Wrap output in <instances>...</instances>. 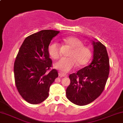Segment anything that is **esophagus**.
I'll return each instance as SVG.
<instances>
[{"label":"esophagus","instance_id":"esophagus-1","mask_svg":"<svg viewBox=\"0 0 123 123\" xmlns=\"http://www.w3.org/2000/svg\"><path fill=\"white\" fill-rule=\"evenodd\" d=\"M59 76L60 77V78H66V77H68L67 74L62 73V72H60V73H59Z\"/></svg>","mask_w":123,"mask_h":123}]
</instances>
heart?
Wrapping results in <instances>:
<instances>
[{
  "instance_id": "obj_1",
  "label": "heart",
  "mask_w": 123,
  "mask_h": 123,
  "mask_svg": "<svg viewBox=\"0 0 123 123\" xmlns=\"http://www.w3.org/2000/svg\"><path fill=\"white\" fill-rule=\"evenodd\" d=\"M63 41L72 48L68 58L63 57L56 63V68L63 72H68L78 66H84L88 63L92 57V52L88 47L83 45V42L78 37H68ZM48 53L53 59H57L60 56V47L58 43L52 42L48 48Z\"/></svg>"
}]
</instances>
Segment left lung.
Listing matches in <instances>:
<instances>
[{
	"label": "left lung",
	"mask_w": 123,
	"mask_h": 123,
	"mask_svg": "<svg viewBox=\"0 0 123 123\" xmlns=\"http://www.w3.org/2000/svg\"><path fill=\"white\" fill-rule=\"evenodd\" d=\"M93 60L89 66L71 74L66 96L72 103L82 106L96 99L103 91L110 72V60L105 45L92 41Z\"/></svg>",
	"instance_id": "obj_1"
}]
</instances>
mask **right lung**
<instances>
[{"mask_svg": "<svg viewBox=\"0 0 123 123\" xmlns=\"http://www.w3.org/2000/svg\"><path fill=\"white\" fill-rule=\"evenodd\" d=\"M59 31L42 30L28 36L20 48L14 63L16 87L25 101L37 104L48 98L51 85L58 77L51 69L48 45Z\"/></svg>", "mask_w": 123, "mask_h": 123, "instance_id": "right-lung-1", "label": "right lung"}]
</instances>
